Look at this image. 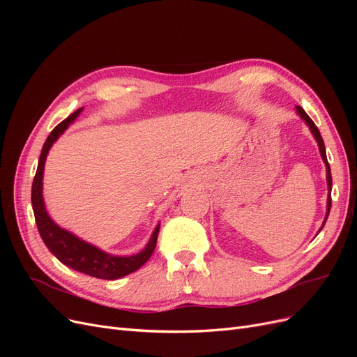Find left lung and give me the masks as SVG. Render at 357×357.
<instances>
[{"label":"left lung","instance_id":"left-lung-1","mask_svg":"<svg viewBox=\"0 0 357 357\" xmlns=\"http://www.w3.org/2000/svg\"><path fill=\"white\" fill-rule=\"evenodd\" d=\"M296 109V113H298V116L302 119V121H304L305 123H307V126L310 128V131H311V134H312V137L316 138V142H317V146H319V150H320V156H321V159H323V162H325V167H326V183H328V202H326V215H325V220H323V223H321V226H320V229H319V232L323 229V226H325V223H326V220H328V215H329V211H331V190H332V176H331V167H329V164H328V158H326V149H325V143H323V138H321V135H320V132H319V129H317V126L314 125V122L311 121L310 119V116L304 112V109H302V107H299V105H296L295 107ZM317 232V234H319Z\"/></svg>","mask_w":357,"mask_h":357}]
</instances>
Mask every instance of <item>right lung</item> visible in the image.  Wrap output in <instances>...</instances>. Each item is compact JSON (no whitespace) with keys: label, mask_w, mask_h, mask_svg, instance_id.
I'll return each mask as SVG.
<instances>
[{"label":"right lung","mask_w":357,"mask_h":357,"mask_svg":"<svg viewBox=\"0 0 357 357\" xmlns=\"http://www.w3.org/2000/svg\"><path fill=\"white\" fill-rule=\"evenodd\" d=\"M82 110L83 107L77 112L70 114L66 121L61 122L55 129H53L50 135L47 137L45 146L41 149L38 167L34 181H32L31 190L32 210H34L36 223L41 240L45 241L52 255L58 257V261L74 269V271L88 274L91 277L102 280H116L137 271L138 268H142L149 261V257L152 256L156 247L160 225H156L152 236H150L149 243L142 252L129 256H117L107 253L101 250L100 247L84 241L75 234L61 228V226L56 222H53V219L49 215L46 210L45 198H43V176H45V164L49 155V150L55 144L56 139L67 131L68 126L74 123V121L79 117Z\"/></svg>","instance_id":"right-lung-1"}]
</instances>
